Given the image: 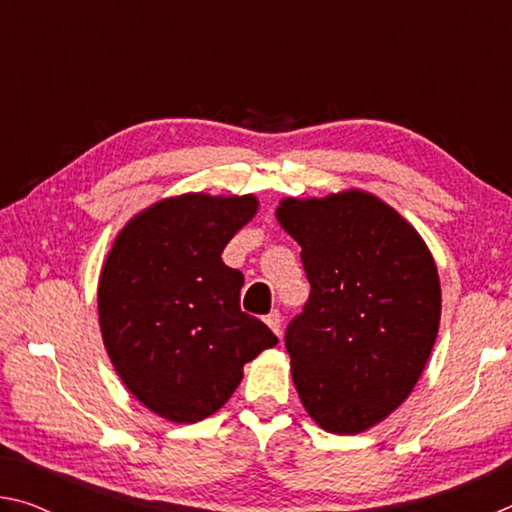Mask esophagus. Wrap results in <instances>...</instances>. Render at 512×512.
Masks as SVG:
<instances>
[{
  "label": "esophagus",
  "mask_w": 512,
  "mask_h": 512,
  "mask_svg": "<svg viewBox=\"0 0 512 512\" xmlns=\"http://www.w3.org/2000/svg\"><path fill=\"white\" fill-rule=\"evenodd\" d=\"M264 320H266V325L271 327L277 336H282V316H280V311H277V309L271 311V314H268Z\"/></svg>",
  "instance_id": "34e87169"
}]
</instances>
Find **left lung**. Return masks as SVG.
Segmentation results:
<instances>
[{"label":"left lung","mask_w":512,"mask_h":512,"mask_svg":"<svg viewBox=\"0 0 512 512\" xmlns=\"http://www.w3.org/2000/svg\"><path fill=\"white\" fill-rule=\"evenodd\" d=\"M275 214L311 284L284 334L302 406L329 433L366 431L427 366L440 325L436 262L409 221L359 189L284 198Z\"/></svg>","instance_id":"obj_1"}]
</instances>
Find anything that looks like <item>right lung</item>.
Returning a JSON list of instances; mask_svg holds the SVG:
<instances>
[{"instance_id":"obj_1","label":"right lung","mask_w":512,"mask_h":512,"mask_svg":"<svg viewBox=\"0 0 512 512\" xmlns=\"http://www.w3.org/2000/svg\"><path fill=\"white\" fill-rule=\"evenodd\" d=\"M257 198L183 194L119 232L99 277V325L128 391L171 422H198L235 393L277 336L239 307L244 275L221 253Z\"/></svg>"}]
</instances>
